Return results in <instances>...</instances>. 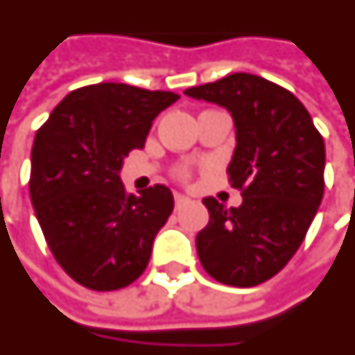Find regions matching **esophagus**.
I'll use <instances>...</instances> for the list:
<instances>
[{
  "label": "esophagus",
  "instance_id": "1",
  "mask_svg": "<svg viewBox=\"0 0 355 355\" xmlns=\"http://www.w3.org/2000/svg\"><path fill=\"white\" fill-rule=\"evenodd\" d=\"M174 200H175V209L183 208V206H185V204H189V202H191V200H189L187 196L180 195V193H178V195L174 196Z\"/></svg>",
  "mask_w": 355,
  "mask_h": 355
}]
</instances>
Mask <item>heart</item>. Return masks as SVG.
I'll return each mask as SVG.
<instances>
[{
  "mask_svg": "<svg viewBox=\"0 0 355 355\" xmlns=\"http://www.w3.org/2000/svg\"><path fill=\"white\" fill-rule=\"evenodd\" d=\"M175 178H178L180 181H189V178H191V168L180 166L178 170H175Z\"/></svg>",
  "mask_w": 355,
  "mask_h": 355,
  "instance_id": "obj_1",
  "label": "heart"
}]
</instances>
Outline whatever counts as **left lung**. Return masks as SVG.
<instances>
[{
    "mask_svg": "<svg viewBox=\"0 0 355 355\" xmlns=\"http://www.w3.org/2000/svg\"><path fill=\"white\" fill-rule=\"evenodd\" d=\"M223 105L236 126L227 174L242 193L238 208L204 198L209 221L196 252L214 280L253 287L289 263L323 198L325 144L293 92L259 75L231 73L185 90Z\"/></svg>",
    "mask_w": 355,
    "mask_h": 355,
    "instance_id": "8db88e82",
    "label": "left lung"
}]
</instances>
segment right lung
Instances as JSON below:
<instances>
[{
	"label": "right lung",
	"instance_id": "right-lung-1",
	"mask_svg": "<svg viewBox=\"0 0 355 355\" xmlns=\"http://www.w3.org/2000/svg\"><path fill=\"white\" fill-rule=\"evenodd\" d=\"M178 98L124 83L89 85L69 92L35 134L30 172L35 217L54 259L77 284L115 291L146 270L174 196L166 185L126 193L119 170Z\"/></svg>",
	"mask_w": 355,
	"mask_h": 355
}]
</instances>
